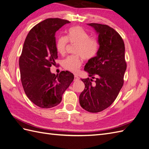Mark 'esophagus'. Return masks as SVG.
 I'll return each instance as SVG.
<instances>
[{
	"label": "esophagus",
	"instance_id": "obj_1",
	"mask_svg": "<svg viewBox=\"0 0 149 149\" xmlns=\"http://www.w3.org/2000/svg\"><path fill=\"white\" fill-rule=\"evenodd\" d=\"M79 79V78L78 77V76H76V75H74V81H78Z\"/></svg>",
	"mask_w": 149,
	"mask_h": 149
}]
</instances>
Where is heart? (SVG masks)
I'll return each mask as SVG.
<instances>
[{
    "mask_svg": "<svg viewBox=\"0 0 149 149\" xmlns=\"http://www.w3.org/2000/svg\"><path fill=\"white\" fill-rule=\"evenodd\" d=\"M76 45L74 53L76 54L68 56L63 61V66L65 70L76 73L81 66V56L86 60L93 58L99 49V42L95 38L90 35L80 26H73L68 30V35L59 36L56 40V49L61 55L66 53L68 43Z\"/></svg>",
    "mask_w": 149,
    "mask_h": 149,
    "instance_id": "heart-1",
    "label": "heart"
}]
</instances>
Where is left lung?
Here are the masks:
<instances>
[{
	"instance_id": "obj_1",
	"label": "left lung",
	"mask_w": 149,
	"mask_h": 149,
	"mask_svg": "<svg viewBox=\"0 0 149 149\" xmlns=\"http://www.w3.org/2000/svg\"><path fill=\"white\" fill-rule=\"evenodd\" d=\"M98 34L96 56L88 60L84 71L90 77L81 79L85 88L79 95V104L85 110L97 113L113 103L123 84L127 63L125 45L120 35L107 25L90 23ZM96 76L95 83H92Z\"/></svg>"
}]
</instances>
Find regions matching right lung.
I'll use <instances>...</instances> for the list:
<instances>
[{
	"instance_id": "1",
	"label": "right lung",
	"mask_w": 149,
	"mask_h": 149,
	"mask_svg": "<svg viewBox=\"0 0 149 149\" xmlns=\"http://www.w3.org/2000/svg\"><path fill=\"white\" fill-rule=\"evenodd\" d=\"M70 22L59 18L44 20L33 27L24 43L19 58L21 79L27 96L36 105L49 108L58 105L74 79L71 72L51 73L58 58L56 32Z\"/></svg>"
}]
</instances>
